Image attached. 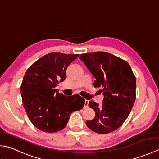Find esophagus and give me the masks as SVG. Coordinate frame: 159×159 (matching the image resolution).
<instances>
[{"label": "esophagus", "mask_w": 159, "mask_h": 159, "mask_svg": "<svg viewBox=\"0 0 159 159\" xmlns=\"http://www.w3.org/2000/svg\"><path fill=\"white\" fill-rule=\"evenodd\" d=\"M88 104H89V100H85V105H84V108L88 107Z\"/></svg>", "instance_id": "1"}]
</instances>
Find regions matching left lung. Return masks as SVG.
Returning <instances> with one entry per match:
<instances>
[{"instance_id":"8db88e82","label":"left lung","mask_w":159,"mask_h":159,"mask_svg":"<svg viewBox=\"0 0 159 159\" xmlns=\"http://www.w3.org/2000/svg\"><path fill=\"white\" fill-rule=\"evenodd\" d=\"M80 59L96 78L94 87H100L104 94L102 106L89 101L96 116L86 125L97 133H111L123 124L134 105L136 77L126 61L109 52L81 54Z\"/></svg>"}]
</instances>
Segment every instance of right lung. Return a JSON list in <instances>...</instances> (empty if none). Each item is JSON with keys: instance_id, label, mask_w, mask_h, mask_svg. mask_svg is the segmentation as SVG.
I'll return each mask as SVG.
<instances>
[{"instance_id": "right-lung-1", "label": "right lung", "mask_w": 159, "mask_h": 159, "mask_svg": "<svg viewBox=\"0 0 159 159\" xmlns=\"http://www.w3.org/2000/svg\"><path fill=\"white\" fill-rule=\"evenodd\" d=\"M79 54L51 52L30 66L20 86L22 104L31 123L45 133L63 130L73 111L85 100L78 94L66 96L55 89L66 79L67 67Z\"/></svg>"}]
</instances>
